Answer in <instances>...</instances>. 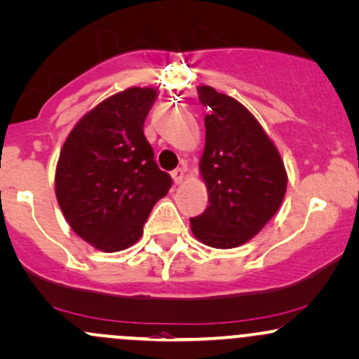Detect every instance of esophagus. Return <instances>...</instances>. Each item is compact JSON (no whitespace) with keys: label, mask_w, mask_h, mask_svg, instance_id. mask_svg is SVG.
<instances>
[{"label":"esophagus","mask_w":359,"mask_h":359,"mask_svg":"<svg viewBox=\"0 0 359 359\" xmlns=\"http://www.w3.org/2000/svg\"><path fill=\"white\" fill-rule=\"evenodd\" d=\"M184 177H186V170H184V168H175V170L172 172V179L177 186L184 182Z\"/></svg>","instance_id":"1"}]
</instances>
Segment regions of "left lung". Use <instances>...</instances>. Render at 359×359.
Here are the masks:
<instances>
[{
  "instance_id": "1",
  "label": "left lung",
  "mask_w": 359,
  "mask_h": 359,
  "mask_svg": "<svg viewBox=\"0 0 359 359\" xmlns=\"http://www.w3.org/2000/svg\"><path fill=\"white\" fill-rule=\"evenodd\" d=\"M198 93L210 109L199 163L210 206L191 218V228L206 245L233 249L255 237L276 215L288 177L274 143L240 102L211 86H199Z\"/></svg>"
}]
</instances>
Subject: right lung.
Returning a JSON list of instances; mask_svg holds the SVG:
<instances>
[{
  "instance_id": "add662e5",
  "label": "right lung",
  "mask_w": 359,
  "mask_h": 359,
  "mask_svg": "<svg viewBox=\"0 0 359 359\" xmlns=\"http://www.w3.org/2000/svg\"><path fill=\"white\" fill-rule=\"evenodd\" d=\"M155 98V90L137 86L109 97L78 121L59 153V208L74 233L102 252L136 243L172 187L143 133Z\"/></svg>"
}]
</instances>
